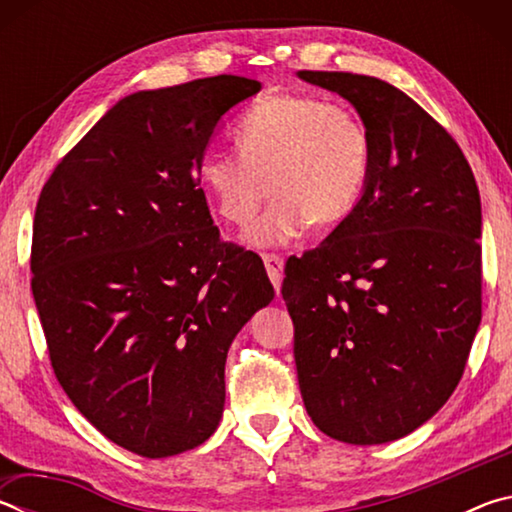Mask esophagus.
<instances>
[{
	"label": "esophagus",
	"mask_w": 512,
	"mask_h": 512,
	"mask_svg": "<svg viewBox=\"0 0 512 512\" xmlns=\"http://www.w3.org/2000/svg\"><path fill=\"white\" fill-rule=\"evenodd\" d=\"M262 259H264L266 273H268V277H271V282H273V287H275V291H277V293H280V284H282V268H284V259H282L280 255H275V253H266V255H262Z\"/></svg>",
	"instance_id": "1"
}]
</instances>
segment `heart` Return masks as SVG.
Listing matches in <instances>:
<instances>
[{
	"mask_svg": "<svg viewBox=\"0 0 512 512\" xmlns=\"http://www.w3.org/2000/svg\"><path fill=\"white\" fill-rule=\"evenodd\" d=\"M236 151H207L198 180L212 210L232 225L253 221L266 196L273 203L246 232L255 248L280 246L307 223L336 225L357 207L368 183L372 140L350 106L314 94L273 92L235 124Z\"/></svg>",
	"mask_w": 512,
	"mask_h": 512,
	"instance_id": "heart-1",
	"label": "heart"
}]
</instances>
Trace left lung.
Returning <instances> with one entry per match:
<instances>
[{
	"label": "left lung",
	"instance_id": "left-lung-1",
	"mask_svg": "<svg viewBox=\"0 0 512 512\" xmlns=\"http://www.w3.org/2000/svg\"><path fill=\"white\" fill-rule=\"evenodd\" d=\"M348 99L372 162L354 210L287 262L282 298L309 418L350 445L427 422L463 377L481 323V198L443 126L395 85L298 72Z\"/></svg>",
	"mask_w": 512,
	"mask_h": 512
}]
</instances>
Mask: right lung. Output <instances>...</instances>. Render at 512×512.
I'll return each instance as SVG.
<instances>
[{
	"mask_svg": "<svg viewBox=\"0 0 512 512\" xmlns=\"http://www.w3.org/2000/svg\"><path fill=\"white\" fill-rule=\"evenodd\" d=\"M259 90L221 74L135 92L40 192L31 291L51 368L133 454L173 456L212 436L230 343L275 296L262 259L221 239L198 180L219 119Z\"/></svg>",
	"mask_w": 512,
	"mask_h": 512,
	"instance_id": "add662e5",
	"label": "right lung"
}]
</instances>
